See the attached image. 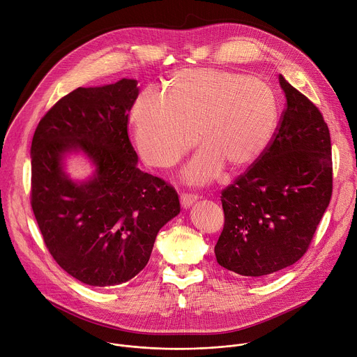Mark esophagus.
<instances>
[{
  "label": "esophagus",
  "mask_w": 357,
  "mask_h": 357,
  "mask_svg": "<svg viewBox=\"0 0 357 357\" xmlns=\"http://www.w3.org/2000/svg\"><path fill=\"white\" fill-rule=\"evenodd\" d=\"M197 195H192V193H182L181 195V204L183 208H189L196 200H197Z\"/></svg>",
  "instance_id": "esophagus-1"
}]
</instances>
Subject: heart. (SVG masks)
I'll list each match as a JSON object with an SVG mask.
<instances>
[{"mask_svg":"<svg viewBox=\"0 0 357 357\" xmlns=\"http://www.w3.org/2000/svg\"><path fill=\"white\" fill-rule=\"evenodd\" d=\"M135 142L144 161L174 167L203 142L183 172L190 183L215 178L224 164L244 169L266 151L278 129L275 89L258 77L215 68H182L167 92L144 89L130 110Z\"/></svg>","mask_w":357,"mask_h":357,"instance_id":"obj_1","label":"heart"}]
</instances>
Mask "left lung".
<instances>
[{
	"label": "left lung",
	"mask_w": 357,
	"mask_h": 357,
	"mask_svg": "<svg viewBox=\"0 0 357 357\" xmlns=\"http://www.w3.org/2000/svg\"><path fill=\"white\" fill-rule=\"evenodd\" d=\"M286 106L266 151L221 192L220 266L259 278L296 264L308 250L332 196L329 129L318 107L283 75Z\"/></svg>",
	"instance_id": "left-lung-1"
}]
</instances>
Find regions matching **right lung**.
I'll use <instances>...</instances> for the list:
<instances>
[{"label": "right lung", "instance_id": "right-lung-1", "mask_svg": "<svg viewBox=\"0 0 357 357\" xmlns=\"http://www.w3.org/2000/svg\"><path fill=\"white\" fill-rule=\"evenodd\" d=\"M136 79L77 88L39 122L31 147V204L54 261L96 287L129 282L149 264L158 231L181 211L176 190L137 168L129 140ZM94 165L85 181L63 171L68 153Z\"/></svg>", "mask_w": 357, "mask_h": 357}]
</instances>
